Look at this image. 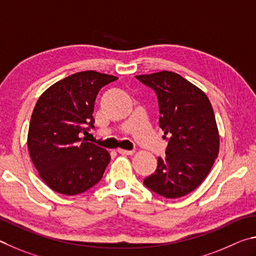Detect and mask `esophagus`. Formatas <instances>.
<instances>
[{
	"mask_svg": "<svg viewBox=\"0 0 256 256\" xmlns=\"http://www.w3.org/2000/svg\"><path fill=\"white\" fill-rule=\"evenodd\" d=\"M120 155H132L135 152L134 150H116Z\"/></svg>",
	"mask_w": 256,
	"mask_h": 256,
	"instance_id": "esophagus-1",
	"label": "esophagus"
}]
</instances>
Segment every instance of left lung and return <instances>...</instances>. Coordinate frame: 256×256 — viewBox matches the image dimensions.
I'll list each match as a JSON object with an SVG mask.
<instances>
[{
  "label": "left lung",
  "mask_w": 256,
  "mask_h": 256,
  "mask_svg": "<svg viewBox=\"0 0 256 256\" xmlns=\"http://www.w3.org/2000/svg\"><path fill=\"white\" fill-rule=\"evenodd\" d=\"M136 78L155 91L158 124L170 136L166 156L158 158V168L144 184L164 198H180L204 182L219 153L212 103L204 92L173 72L137 75Z\"/></svg>",
  "instance_id": "left-lung-1"
}]
</instances>
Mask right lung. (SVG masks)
Listing matches in <instances>:
<instances>
[{
    "label": "right lung",
    "instance_id": "obj_1",
    "mask_svg": "<svg viewBox=\"0 0 256 256\" xmlns=\"http://www.w3.org/2000/svg\"><path fill=\"white\" fill-rule=\"evenodd\" d=\"M118 78L94 70L75 73L52 85L31 116L28 150L40 178L52 190L80 194L101 180L110 154L80 138L94 128L100 88Z\"/></svg>",
    "mask_w": 256,
    "mask_h": 256
}]
</instances>
